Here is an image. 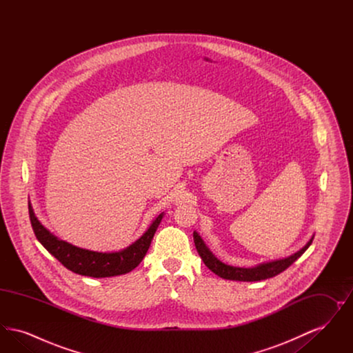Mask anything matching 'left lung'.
I'll return each instance as SVG.
<instances>
[{
    "mask_svg": "<svg viewBox=\"0 0 353 353\" xmlns=\"http://www.w3.org/2000/svg\"><path fill=\"white\" fill-rule=\"evenodd\" d=\"M193 238H194V245L196 249L200 254V256L205 263V266L209 270H212L216 275H219L223 279H230V281H243V282H255V281H263V279H269L272 278L281 272H283L287 268H290L303 252H305L310 245L312 243V239L303 248L302 250L295 252L294 255L285 258V259H279V261H274V262H269V263H263L259 265L256 268L252 269H241V268H233L229 265H225L222 262H219V259L209 252V249L205 246L201 236L197 234L196 232L193 233Z\"/></svg>",
    "mask_w": 353,
    "mask_h": 353,
    "instance_id": "obj_1",
    "label": "left lung"
}]
</instances>
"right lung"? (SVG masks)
<instances>
[{"label": "right lung", "mask_w": 353, "mask_h": 353, "mask_svg": "<svg viewBox=\"0 0 353 353\" xmlns=\"http://www.w3.org/2000/svg\"><path fill=\"white\" fill-rule=\"evenodd\" d=\"M29 216L34 234L51 255H54L70 271L92 278L121 275L137 268L148 252L152 238L163 219V214H160L153 221L150 229L125 250L118 252H98L77 248L51 234L34 216L30 205Z\"/></svg>", "instance_id": "obj_1"}]
</instances>
